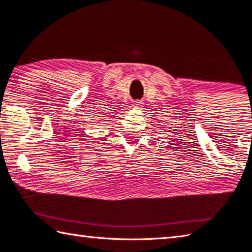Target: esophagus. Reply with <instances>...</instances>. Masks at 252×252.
<instances>
[{"label": "esophagus", "mask_w": 252, "mask_h": 252, "mask_svg": "<svg viewBox=\"0 0 252 252\" xmlns=\"http://www.w3.org/2000/svg\"><path fill=\"white\" fill-rule=\"evenodd\" d=\"M142 105H144V103H142L141 101H136L132 106H134V108H136V110H141Z\"/></svg>", "instance_id": "1"}]
</instances>
